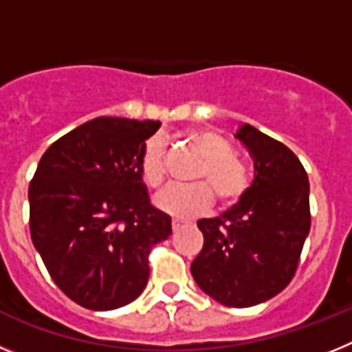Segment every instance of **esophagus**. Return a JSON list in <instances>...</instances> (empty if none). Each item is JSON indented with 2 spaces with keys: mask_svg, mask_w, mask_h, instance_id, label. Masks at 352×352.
<instances>
[{
  "mask_svg": "<svg viewBox=\"0 0 352 352\" xmlns=\"http://www.w3.org/2000/svg\"><path fill=\"white\" fill-rule=\"evenodd\" d=\"M185 223L186 222H183V220H179V219H173V231H178L179 227H183Z\"/></svg>",
  "mask_w": 352,
  "mask_h": 352,
  "instance_id": "obj_1",
  "label": "esophagus"
}]
</instances>
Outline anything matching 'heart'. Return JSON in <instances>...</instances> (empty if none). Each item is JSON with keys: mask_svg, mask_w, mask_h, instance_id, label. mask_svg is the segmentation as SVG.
Masks as SVG:
<instances>
[{"mask_svg": "<svg viewBox=\"0 0 352 352\" xmlns=\"http://www.w3.org/2000/svg\"><path fill=\"white\" fill-rule=\"evenodd\" d=\"M183 138L203 158L192 179L197 183L169 186L157 197V206L174 217H195L213 204V194L222 206H232L250 186V173L234 155L231 142L210 129H192ZM139 174L148 188L158 190L166 182V146L158 135L144 142L139 155Z\"/></svg>", "mask_w": 352, "mask_h": 352, "instance_id": "heart-1", "label": "heart"}]
</instances>
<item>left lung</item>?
Here are the masks:
<instances>
[{"instance_id":"8db88e82","label":"left lung","mask_w":352,"mask_h":352,"mask_svg":"<svg viewBox=\"0 0 352 352\" xmlns=\"http://www.w3.org/2000/svg\"><path fill=\"white\" fill-rule=\"evenodd\" d=\"M236 139L254 160V182L231 210L199 220L204 245L190 272L213 300L245 309L276 296L296 273L310 231V185L280 141L247 123Z\"/></svg>"}]
</instances>
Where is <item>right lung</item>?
<instances>
[{
    "mask_svg": "<svg viewBox=\"0 0 352 352\" xmlns=\"http://www.w3.org/2000/svg\"><path fill=\"white\" fill-rule=\"evenodd\" d=\"M160 121L95 118L52 142L30 183V232L54 284L89 310L144 291L153 245L173 234L151 206L139 155Z\"/></svg>",
    "mask_w": 352,
    "mask_h": 352,
    "instance_id": "right-lung-1",
    "label": "right lung"
}]
</instances>
